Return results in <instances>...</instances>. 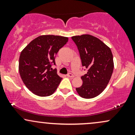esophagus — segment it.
I'll use <instances>...</instances> for the list:
<instances>
[{"instance_id":"obj_1","label":"esophagus","mask_w":135,"mask_h":135,"mask_svg":"<svg viewBox=\"0 0 135 135\" xmlns=\"http://www.w3.org/2000/svg\"><path fill=\"white\" fill-rule=\"evenodd\" d=\"M67 76L69 77H72H72H74V75H73V74H72V73H71V72H69V74H67Z\"/></svg>"}]
</instances>
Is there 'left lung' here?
<instances>
[{"label":"left lung","instance_id":"1","mask_svg":"<svg viewBox=\"0 0 135 135\" xmlns=\"http://www.w3.org/2000/svg\"><path fill=\"white\" fill-rule=\"evenodd\" d=\"M72 39L79 52L82 65L88 70L87 74L81 77L83 85L76 91L84 98H93L104 90L112 76V51L99 38L91 35L74 36Z\"/></svg>","mask_w":135,"mask_h":135}]
</instances>
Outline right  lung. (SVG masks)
Here are the masks:
<instances>
[{
    "label": "right lung",
    "instance_id": "add662e5",
    "mask_svg": "<svg viewBox=\"0 0 135 135\" xmlns=\"http://www.w3.org/2000/svg\"><path fill=\"white\" fill-rule=\"evenodd\" d=\"M68 37L41 35L31 41L20 54L19 72L29 90L40 97H48L58 88L62 78L52 69L58 51L68 42Z\"/></svg>",
    "mask_w": 135,
    "mask_h": 135
}]
</instances>
